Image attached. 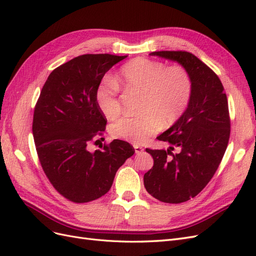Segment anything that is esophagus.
Segmentation results:
<instances>
[{"mask_svg": "<svg viewBox=\"0 0 256 256\" xmlns=\"http://www.w3.org/2000/svg\"><path fill=\"white\" fill-rule=\"evenodd\" d=\"M134 150H136V154H141L143 150H144V148L142 146H140V145H134Z\"/></svg>", "mask_w": 256, "mask_h": 256, "instance_id": "34e87169", "label": "esophagus"}]
</instances>
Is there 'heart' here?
Here are the masks:
<instances>
[{"instance_id":"1","label":"heart","mask_w":256,"mask_h":256,"mask_svg":"<svg viewBox=\"0 0 256 256\" xmlns=\"http://www.w3.org/2000/svg\"><path fill=\"white\" fill-rule=\"evenodd\" d=\"M115 82L125 90L142 92L138 106L141 113L124 116L110 127L113 138L136 145L157 134L162 124L170 126L180 120L192 97V78L180 64L166 66L159 60L136 58L120 68ZM116 84L106 79L96 92L98 108L108 118H116L122 110Z\"/></svg>"}]
</instances>
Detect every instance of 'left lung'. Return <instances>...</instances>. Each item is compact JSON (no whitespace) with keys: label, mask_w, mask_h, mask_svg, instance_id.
<instances>
[{"label":"left lung","mask_w":256,"mask_h":256,"mask_svg":"<svg viewBox=\"0 0 256 256\" xmlns=\"http://www.w3.org/2000/svg\"><path fill=\"white\" fill-rule=\"evenodd\" d=\"M150 56L180 63L193 82L187 110L157 138L172 146L168 150L146 148L154 166L144 174L145 189L161 202L180 204L196 196L219 168L230 134L228 97L219 76L194 54L156 51ZM174 146L180 148L177 154L172 152Z\"/></svg>","instance_id":"obj_1"}]
</instances>
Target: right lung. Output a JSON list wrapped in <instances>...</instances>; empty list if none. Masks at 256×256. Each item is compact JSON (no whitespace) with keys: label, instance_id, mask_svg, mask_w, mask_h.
Returning <instances> with one entry per match:
<instances>
[{"label":"right lung","instance_id":"add662e5","mask_svg":"<svg viewBox=\"0 0 256 256\" xmlns=\"http://www.w3.org/2000/svg\"><path fill=\"white\" fill-rule=\"evenodd\" d=\"M125 58L83 54L68 60L50 74L36 102L32 130L38 159L54 189L74 203L104 196L118 170L134 154L122 140L90 152L106 125L97 88L104 74Z\"/></svg>","mask_w":256,"mask_h":256}]
</instances>
